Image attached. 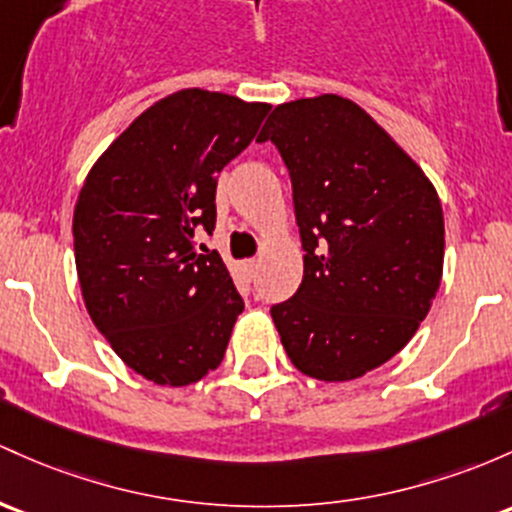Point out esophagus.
I'll list each match as a JSON object with an SVG mask.
<instances>
[{
    "label": "esophagus",
    "instance_id": "1",
    "mask_svg": "<svg viewBox=\"0 0 512 512\" xmlns=\"http://www.w3.org/2000/svg\"><path fill=\"white\" fill-rule=\"evenodd\" d=\"M255 269H257V262L255 260H243V262H240V272H243L245 279L255 277Z\"/></svg>",
    "mask_w": 512,
    "mask_h": 512
}]
</instances>
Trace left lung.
<instances>
[{"label": "left lung", "instance_id": "obj_1", "mask_svg": "<svg viewBox=\"0 0 512 512\" xmlns=\"http://www.w3.org/2000/svg\"><path fill=\"white\" fill-rule=\"evenodd\" d=\"M291 177L303 282L269 308L291 364L350 381L403 350L440 289L445 221L435 187L355 101L277 106L260 133Z\"/></svg>", "mask_w": 512, "mask_h": 512}]
</instances>
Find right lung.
Wrapping results in <instances>:
<instances>
[{
    "label": "right lung",
    "mask_w": 512,
    "mask_h": 512,
    "mask_svg": "<svg viewBox=\"0 0 512 512\" xmlns=\"http://www.w3.org/2000/svg\"><path fill=\"white\" fill-rule=\"evenodd\" d=\"M269 109L182 89L143 111L87 174L72 218L84 303L148 381L187 386L223 362L245 303L221 255L194 238L216 228L218 172Z\"/></svg>",
    "instance_id": "right-lung-1"
}]
</instances>
